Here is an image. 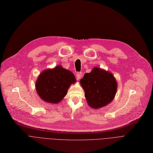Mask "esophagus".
Here are the masks:
<instances>
[{
    "label": "esophagus",
    "mask_w": 153,
    "mask_h": 153,
    "mask_svg": "<svg viewBox=\"0 0 153 153\" xmlns=\"http://www.w3.org/2000/svg\"><path fill=\"white\" fill-rule=\"evenodd\" d=\"M76 77H77V79L79 80L82 77V72H77V74H76Z\"/></svg>",
    "instance_id": "obj_1"
}]
</instances>
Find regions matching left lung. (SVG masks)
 Masks as SVG:
<instances>
[{
	"mask_svg": "<svg viewBox=\"0 0 153 153\" xmlns=\"http://www.w3.org/2000/svg\"><path fill=\"white\" fill-rule=\"evenodd\" d=\"M80 83L85 91L88 105L93 108L107 105L114 100L117 92V83L113 74L99 68L85 73Z\"/></svg>",
	"mask_w": 153,
	"mask_h": 153,
	"instance_id": "obj_1",
	"label": "left lung"
}]
</instances>
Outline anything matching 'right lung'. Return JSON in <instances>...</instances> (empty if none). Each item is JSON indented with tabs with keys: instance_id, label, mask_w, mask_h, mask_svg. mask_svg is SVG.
Here are the masks:
<instances>
[{
	"instance_id": "obj_1",
	"label": "right lung",
	"mask_w": 153,
	"mask_h": 153,
	"mask_svg": "<svg viewBox=\"0 0 153 153\" xmlns=\"http://www.w3.org/2000/svg\"><path fill=\"white\" fill-rule=\"evenodd\" d=\"M76 81L72 72L58 66L42 72L36 82V90L46 102L56 103L65 97L71 84Z\"/></svg>"
}]
</instances>
